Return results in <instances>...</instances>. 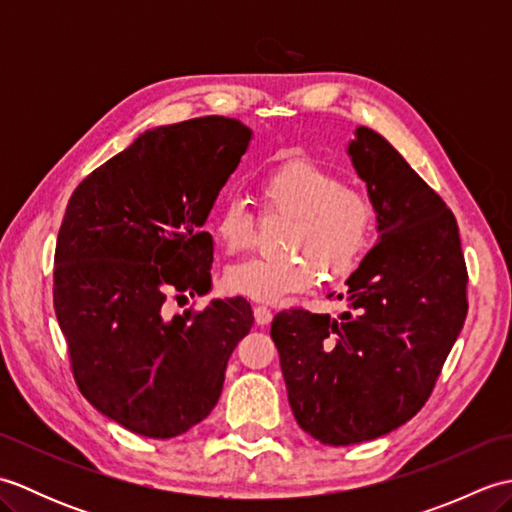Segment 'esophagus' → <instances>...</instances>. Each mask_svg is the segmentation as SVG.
I'll use <instances>...</instances> for the list:
<instances>
[{
  "instance_id": "obj_1",
  "label": "esophagus",
  "mask_w": 512,
  "mask_h": 512,
  "mask_svg": "<svg viewBox=\"0 0 512 512\" xmlns=\"http://www.w3.org/2000/svg\"><path fill=\"white\" fill-rule=\"evenodd\" d=\"M255 321L257 325H268L270 321H273V310L266 308V306H255Z\"/></svg>"
}]
</instances>
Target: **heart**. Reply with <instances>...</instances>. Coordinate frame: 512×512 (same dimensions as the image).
Returning <instances> with one entry per match:
<instances>
[{"mask_svg":"<svg viewBox=\"0 0 512 512\" xmlns=\"http://www.w3.org/2000/svg\"><path fill=\"white\" fill-rule=\"evenodd\" d=\"M266 211L288 215L281 233L286 253L253 257L226 270V288L273 303L310 288L317 277L350 275L372 242L374 209L367 195L310 160H286L257 178ZM213 235L228 253L253 242L255 217L244 200L228 198L213 215Z\"/></svg>","mask_w":512,"mask_h":512,"instance_id":"obj_1","label":"heart"}]
</instances>
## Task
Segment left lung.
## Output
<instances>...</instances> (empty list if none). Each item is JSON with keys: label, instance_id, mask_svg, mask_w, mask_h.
<instances>
[{"label": "left lung", "instance_id": "1", "mask_svg": "<svg viewBox=\"0 0 512 512\" xmlns=\"http://www.w3.org/2000/svg\"><path fill=\"white\" fill-rule=\"evenodd\" d=\"M347 156L378 231L336 295L350 310L339 319L284 310L270 325L299 427L332 447L380 438L416 416L469 310L458 222L440 195L374 129L358 127Z\"/></svg>", "mask_w": 512, "mask_h": 512}]
</instances>
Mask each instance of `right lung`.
Here are the masks:
<instances>
[{"label": "right lung", "instance_id": "1", "mask_svg": "<svg viewBox=\"0 0 512 512\" xmlns=\"http://www.w3.org/2000/svg\"><path fill=\"white\" fill-rule=\"evenodd\" d=\"M253 132L202 116L147 129L94 169L65 209L54 253V312L74 380L103 416L167 440L202 422L226 363L253 328L242 297L169 314V297L211 290L202 231Z\"/></svg>", "mask_w": 512, "mask_h": 512}]
</instances>
